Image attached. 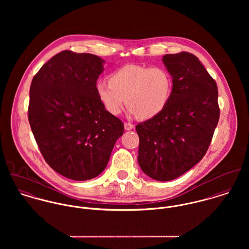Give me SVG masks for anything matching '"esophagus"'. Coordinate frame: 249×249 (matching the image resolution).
I'll return each instance as SVG.
<instances>
[{
  "label": "esophagus",
  "instance_id": "obj_1",
  "mask_svg": "<svg viewBox=\"0 0 249 249\" xmlns=\"http://www.w3.org/2000/svg\"><path fill=\"white\" fill-rule=\"evenodd\" d=\"M134 128V125L132 124H130V123H124V129L125 130H131V129H133Z\"/></svg>",
  "mask_w": 249,
  "mask_h": 249
}]
</instances>
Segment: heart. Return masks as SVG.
Instances as JSON below:
<instances>
[{
  "label": "heart",
  "mask_w": 249,
  "mask_h": 249,
  "mask_svg": "<svg viewBox=\"0 0 249 249\" xmlns=\"http://www.w3.org/2000/svg\"><path fill=\"white\" fill-rule=\"evenodd\" d=\"M172 92V75L160 66L127 64L112 72L109 82L96 84L98 99L110 114H120L126 101L129 114L142 120L159 115L168 106Z\"/></svg>",
  "instance_id": "obj_1"
}]
</instances>
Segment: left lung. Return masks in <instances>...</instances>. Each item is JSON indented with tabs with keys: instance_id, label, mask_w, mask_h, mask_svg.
<instances>
[{
	"instance_id": "1",
	"label": "left lung",
	"mask_w": 249,
	"mask_h": 249,
	"mask_svg": "<svg viewBox=\"0 0 249 249\" xmlns=\"http://www.w3.org/2000/svg\"><path fill=\"white\" fill-rule=\"evenodd\" d=\"M173 92L166 108L136 125L138 163L157 181H171L205 155L219 119L215 81L199 59L187 52L165 54Z\"/></svg>"
}]
</instances>
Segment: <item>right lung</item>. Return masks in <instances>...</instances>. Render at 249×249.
I'll return each instance as SVG.
<instances>
[{"instance_id":"add662e5","label":"right lung","mask_w":249,"mask_h":249,"mask_svg":"<svg viewBox=\"0 0 249 249\" xmlns=\"http://www.w3.org/2000/svg\"><path fill=\"white\" fill-rule=\"evenodd\" d=\"M105 63L95 54L63 51L32 81L29 121L36 142L50 167L69 179L100 176L124 133V124L96 93Z\"/></svg>"}]
</instances>
